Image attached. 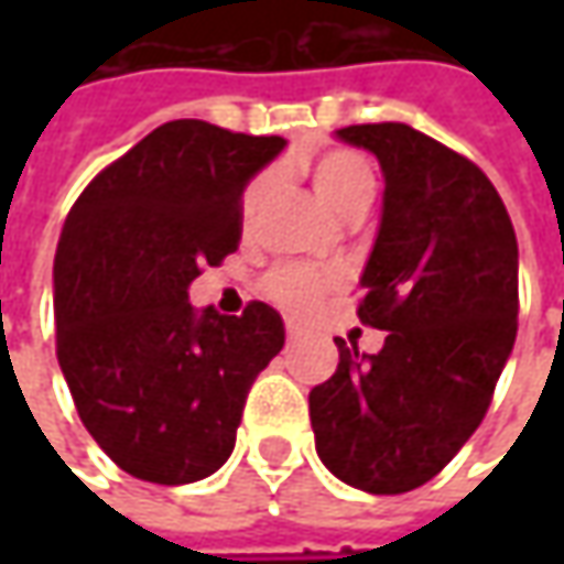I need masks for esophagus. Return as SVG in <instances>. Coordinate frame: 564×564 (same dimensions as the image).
Listing matches in <instances>:
<instances>
[{"mask_svg":"<svg viewBox=\"0 0 564 564\" xmlns=\"http://www.w3.org/2000/svg\"><path fill=\"white\" fill-rule=\"evenodd\" d=\"M285 333H289V338H297L301 336V326H297V323H292V319H289V323H285Z\"/></svg>","mask_w":564,"mask_h":564,"instance_id":"1","label":"esophagus"}]
</instances>
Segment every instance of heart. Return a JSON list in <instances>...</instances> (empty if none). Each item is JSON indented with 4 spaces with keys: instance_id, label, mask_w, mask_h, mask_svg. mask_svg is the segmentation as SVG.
I'll return each instance as SVG.
<instances>
[{
    "instance_id": "1",
    "label": "heart",
    "mask_w": 564,
    "mask_h": 564,
    "mask_svg": "<svg viewBox=\"0 0 564 564\" xmlns=\"http://www.w3.org/2000/svg\"><path fill=\"white\" fill-rule=\"evenodd\" d=\"M311 178H314L316 194L341 216L351 206L373 200V191H377L373 165L351 150H329V153L316 156L314 165H311ZM267 191H270L267 175L250 182V187L245 191V204H241L245 216H253V209L267 197ZM323 285H326V275H319V272L304 270V267H285V270L272 272L263 289L282 311L304 314V311H311V304L316 301V294L323 292Z\"/></svg>"
}]
</instances>
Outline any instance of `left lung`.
Segmentation results:
<instances>
[{"instance_id":"8db88e82","label":"left lung","mask_w":564,"mask_h":564,"mask_svg":"<svg viewBox=\"0 0 564 564\" xmlns=\"http://www.w3.org/2000/svg\"><path fill=\"white\" fill-rule=\"evenodd\" d=\"M336 138L382 169L358 316L389 336L379 355L336 338L311 426L341 484L395 496L433 480L487 414L518 333V241L502 197L462 153L401 121Z\"/></svg>"}]
</instances>
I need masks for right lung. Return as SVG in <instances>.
Listing matches in <instances>:
<instances>
[{"mask_svg": "<svg viewBox=\"0 0 564 564\" xmlns=\"http://www.w3.org/2000/svg\"><path fill=\"white\" fill-rule=\"evenodd\" d=\"M285 138L165 121L102 169L72 206L53 263L55 351L87 433L116 465L182 487L226 465L257 373L285 323L187 301L206 263L241 238L250 178Z\"/></svg>", "mask_w": 564, "mask_h": 564, "instance_id": "1", "label": "right lung"}]
</instances>
